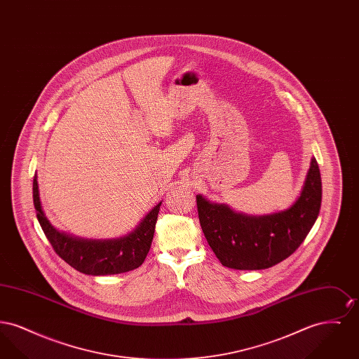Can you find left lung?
Returning <instances> with one entry per match:
<instances>
[{
	"label": "left lung",
	"instance_id": "left-lung-1",
	"mask_svg": "<svg viewBox=\"0 0 359 359\" xmlns=\"http://www.w3.org/2000/svg\"><path fill=\"white\" fill-rule=\"evenodd\" d=\"M198 214L205 239L223 266L259 271L281 262L302 245L318 219L322 177L315 157L300 195L287 210L248 215L224 203L196 195Z\"/></svg>",
	"mask_w": 359,
	"mask_h": 359
}]
</instances>
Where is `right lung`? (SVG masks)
<instances>
[{
    "label": "right lung",
    "mask_w": 359,
    "mask_h": 359,
    "mask_svg": "<svg viewBox=\"0 0 359 359\" xmlns=\"http://www.w3.org/2000/svg\"><path fill=\"white\" fill-rule=\"evenodd\" d=\"M34 205L37 221L57 256L81 273L106 276L125 273L142 265L152 245L161 202L130 233L111 239L81 238L52 226L41 205L37 175L34 177Z\"/></svg>",
    "instance_id": "add662e5"
}]
</instances>
